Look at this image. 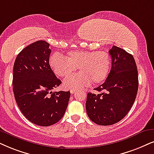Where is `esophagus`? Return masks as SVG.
Instances as JSON below:
<instances>
[{
    "mask_svg": "<svg viewBox=\"0 0 154 154\" xmlns=\"http://www.w3.org/2000/svg\"><path fill=\"white\" fill-rule=\"evenodd\" d=\"M76 91H77V90H76V89H70V93H71V94H75Z\"/></svg>",
    "mask_w": 154,
    "mask_h": 154,
    "instance_id": "34e87169",
    "label": "esophagus"
}]
</instances>
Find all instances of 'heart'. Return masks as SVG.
I'll use <instances>...</instances> for the list:
<instances>
[{
	"label": "heart",
	"instance_id": "1",
	"mask_svg": "<svg viewBox=\"0 0 154 154\" xmlns=\"http://www.w3.org/2000/svg\"><path fill=\"white\" fill-rule=\"evenodd\" d=\"M49 65L57 76L67 77L79 67L80 73L64 81V87L71 89H79L92 82L99 85L106 80L109 75L112 58L104 51H69L66 58L54 53L50 56Z\"/></svg>",
	"mask_w": 154,
	"mask_h": 154
}]
</instances>
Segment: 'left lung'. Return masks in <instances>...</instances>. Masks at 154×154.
I'll return each instance as SVG.
<instances>
[{
	"label": "left lung",
	"instance_id": "left-lung-1",
	"mask_svg": "<svg viewBox=\"0 0 154 154\" xmlns=\"http://www.w3.org/2000/svg\"><path fill=\"white\" fill-rule=\"evenodd\" d=\"M109 52L112 57L109 75L102 85L94 89L99 94H87L85 105L89 118L102 126L117 123L128 114L139 87L133 55L114 45Z\"/></svg>",
	"mask_w": 154,
	"mask_h": 154
}]
</instances>
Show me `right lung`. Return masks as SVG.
<instances>
[{
	"mask_svg": "<svg viewBox=\"0 0 154 154\" xmlns=\"http://www.w3.org/2000/svg\"><path fill=\"white\" fill-rule=\"evenodd\" d=\"M45 40L29 45L17 54L13 66V93L17 106L30 122L51 126L63 118L70 91H51L62 82L49 65L51 50Z\"/></svg>",
	"mask_w": 154,
	"mask_h": 154,
	"instance_id": "add662e5",
	"label": "right lung"
}]
</instances>
